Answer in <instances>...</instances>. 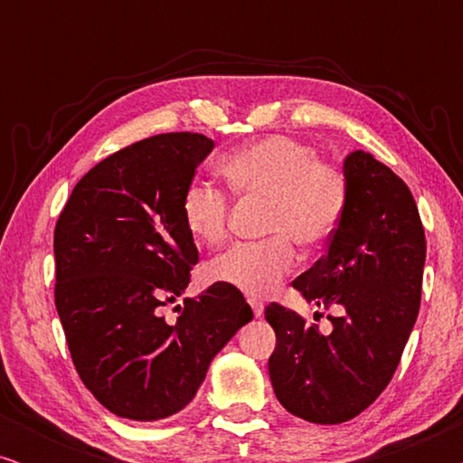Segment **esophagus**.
Instances as JSON below:
<instances>
[{
  "instance_id": "1",
  "label": "esophagus",
  "mask_w": 463,
  "mask_h": 463,
  "mask_svg": "<svg viewBox=\"0 0 463 463\" xmlns=\"http://www.w3.org/2000/svg\"><path fill=\"white\" fill-rule=\"evenodd\" d=\"M249 303L252 307V314H255V316L263 314V301L261 299H257V297H249Z\"/></svg>"
}]
</instances>
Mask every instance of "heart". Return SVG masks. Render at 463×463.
Masks as SVG:
<instances>
[{
    "label": "heart",
    "instance_id": "b5f03b06",
    "mask_svg": "<svg viewBox=\"0 0 463 463\" xmlns=\"http://www.w3.org/2000/svg\"><path fill=\"white\" fill-rule=\"evenodd\" d=\"M219 175L236 200H263L259 242H240L206 265L213 282L249 295H268L293 271L297 252L318 249L333 238L350 206V181L337 164L322 162L312 145L274 135L221 157ZM183 225L198 244L227 238L232 202L221 189L194 183L181 200Z\"/></svg>",
    "mask_w": 463,
    "mask_h": 463
}]
</instances>
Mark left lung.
Returning <instances> with one entry per match:
<instances>
[{"mask_svg":"<svg viewBox=\"0 0 463 463\" xmlns=\"http://www.w3.org/2000/svg\"><path fill=\"white\" fill-rule=\"evenodd\" d=\"M350 206L326 255L293 280L325 309L320 331L280 303L265 307L276 331L269 379L288 413L344 423L375 402L401 363L420 312L426 233L413 194L366 151L347 156ZM318 318V316H316Z\"/></svg>","mask_w":463,"mask_h":463,"instance_id":"8db88e82","label":"left lung"}]
</instances>
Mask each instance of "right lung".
I'll use <instances>...</instances> for the list:
<instances>
[{
    "label": "right lung",
    "mask_w": 463,
    "mask_h": 463,
    "mask_svg": "<svg viewBox=\"0 0 463 463\" xmlns=\"http://www.w3.org/2000/svg\"><path fill=\"white\" fill-rule=\"evenodd\" d=\"M200 132H166L107 156L78 181L54 227V303L75 371L119 417L175 415L208 364L252 320L244 295L214 282L164 307L192 280L198 249L181 200L211 154Z\"/></svg>",
    "instance_id": "1"
}]
</instances>
